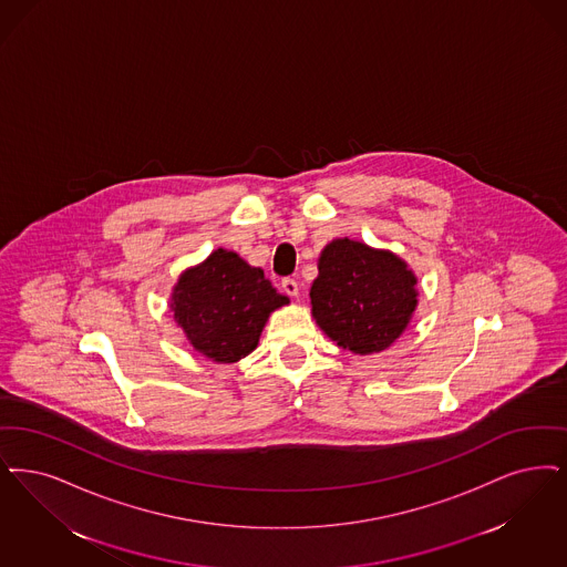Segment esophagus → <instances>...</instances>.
Here are the masks:
<instances>
[{
	"instance_id": "obj_1",
	"label": "esophagus",
	"mask_w": 567,
	"mask_h": 567,
	"mask_svg": "<svg viewBox=\"0 0 567 567\" xmlns=\"http://www.w3.org/2000/svg\"><path fill=\"white\" fill-rule=\"evenodd\" d=\"M282 291L289 295V297H297L299 295V285L295 278H285L282 280Z\"/></svg>"
}]
</instances>
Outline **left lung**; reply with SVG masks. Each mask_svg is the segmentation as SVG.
I'll return each mask as SVG.
<instances>
[{"label": "left lung", "mask_w": 567, "mask_h": 567, "mask_svg": "<svg viewBox=\"0 0 567 567\" xmlns=\"http://www.w3.org/2000/svg\"><path fill=\"white\" fill-rule=\"evenodd\" d=\"M415 287L417 276L396 252L336 238L318 257L312 317L343 350L378 354L405 333L417 308Z\"/></svg>", "instance_id": "obj_1"}]
</instances>
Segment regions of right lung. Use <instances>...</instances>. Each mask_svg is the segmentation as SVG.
I'll return each instance as SVG.
<instances>
[{
    "instance_id": "add662e5",
    "label": "right lung",
    "mask_w": 567,
    "mask_h": 567,
    "mask_svg": "<svg viewBox=\"0 0 567 567\" xmlns=\"http://www.w3.org/2000/svg\"><path fill=\"white\" fill-rule=\"evenodd\" d=\"M289 303L238 252L213 250L183 270L171 295V312L189 346L213 363H238L257 348L274 310Z\"/></svg>"
}]
</instances>
